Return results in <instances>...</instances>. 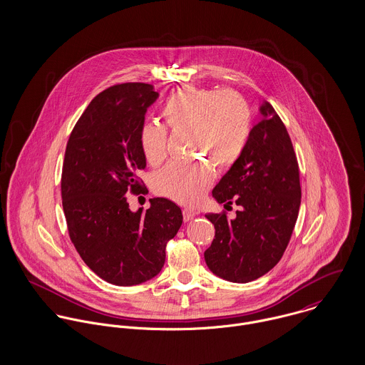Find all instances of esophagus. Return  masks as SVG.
<instances>
[{"instance_id":"1","label":"esophagus","mask_w":365,"mask_h":365,"mask_svg":"<svg viewBox=\"0 0 365 365\" xmlns=\"http://www.w3.org/2000/svg\"><path fill=\"white\" fill-rule=\"evenodd\" d=\"M182 215H184V220L188 222V220L194 219V217L198 215V210H195V209L192 208L182 209Z\"/></svg>"}]
</instances>
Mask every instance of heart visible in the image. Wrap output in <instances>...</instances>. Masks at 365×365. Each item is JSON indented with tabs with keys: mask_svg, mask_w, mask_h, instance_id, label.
I'll return each mask as SVG.
<instances>
[{
	"mask_svg": "<svg viewBox=\"0 0 365 365\" xmlns=\"http://www.w3.org/2000/svg\"><path fill=\"white\" fill-rule=\"evenodd\" d=\"M165 126L187 130V152L204 155L174 160L153 177L158 194L181 204L198 201L213 181V164L223 170L242 155L250 133V109L233 91L184 86L161 108ZM146 161L158 165L167 156V132L158 123H146L139 135Z\"/></svg>",
	"mask_w": 365,
	"mask_h": 365,
	"instance_id": "heart-1",
	"label": "heart"
}]
</instances>
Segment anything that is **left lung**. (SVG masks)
Wrapping results in <instances>:
<instances>
[{"mask_svg":"<svg viewBox=\"0 0 365 365\" xmlns=\"http://www.w3.org/2000/svg\"><path fill=\"white\" fill-rule=\"evenodd\" d=\"M240 157L212 191L217 204L239 205L236 216L207 213L215 239L204 253L209 269L230 282H250L281 260L301 205L297 156L282 120L262 101Z\"/></svg>","mask_w":365,"mask_h":365,"instance_id":"obj_1","label":"left lung"}]
</instances>
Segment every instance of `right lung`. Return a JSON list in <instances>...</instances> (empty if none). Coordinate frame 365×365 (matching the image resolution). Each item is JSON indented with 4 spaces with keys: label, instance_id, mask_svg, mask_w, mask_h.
<instances>
[{
    "label": "right lung",
    "instance_id": "obj_1",
    "mask_svg": "<svg viewBox=\"0 0 365 365\" xmlns=\"http://www.w3.org/2000/svg\"><path fill=\"white\" fill-rule=\"evenodd\" d=\"M157 98L145 83L109 87L83 112L66 148L61 198L70 239L100 278L119 287L156 277L165 245L182 223L181 209L167 198H153L150 208L136 212L126 198L143 187L139 135Z\"/></svg>",
    "mask_w": 365,
    "mask_h": 365
}]
</instances>
